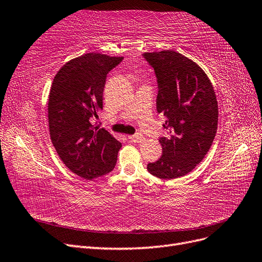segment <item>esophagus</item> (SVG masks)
<instances>
[{"label":"esophagus","mask_w":262,"mask_h":262,"mask_svg":"<svg viewBox=\"0 0 262 262\" xmlns=\"http://www.w3.org/2000/svg\"><path fill=\"white\" fill-rule=\"evenodd\" d=\"M128 139L130 141H133V142H138V143H142L145 140V138L142 136V134L140 133H137V134H133V136H129Z\"/></svg>","instance_id":"obj_1"}]
</instances>
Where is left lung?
Here are the masks:
<instances>
[{
  "mask_svg": "<svg viewBox=\"0 0 262 262\" xmlns=\"http://www.w3.org/2000/svg\"><path fill=\"white\" fill-rule=\"evenodd\" d=\"M154 69L158 93L157 113L166 118L168 136L160 139L161 158L147 170L162 179L187 175L199 164L215 138L219 108L215 92L204 71L192 60L172 50L145 52Z\"/></svg>",
  "mask_w": 262,
  "mask_h": 262,
  "instance_id": "left-lung-1",
  "label": "left lung"
}]
</instances>
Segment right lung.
<instances>
[{
  "mask_svg": "<svg viewBox=\"0 0 262 262\" xmlns=\"http://www.w3.org/2000/svg\"><path fill=\"white\" fill-rule=\"evenodd\" d=\"M122 57L86 53L63 66L49 93L52 144L67 167L87 180L112 171L121 143L93 121L102 109L106 77Z\"/></svg>",
  "mask_w": 262,
  "mask_h": 262,
  "instance_id": "1",
  "label": "right lung"
}]
</instances>
